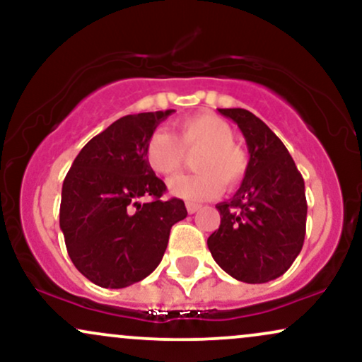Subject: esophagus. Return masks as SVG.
<instances>
[{"instance_id":"1","label":"esophagus","mask_w":362,"mask_h":362,"mask_svg":"<svg viewBox=\"0 0 362 362\" xmlns=\"http://www.w3.org/2000/svg\"><path fill=\"white\" fill-rule=\"evenodd\" d=\"M199 209H201V204H194V202H187V211H189V214L197 213Z\"/></svg>"}]
</instances>
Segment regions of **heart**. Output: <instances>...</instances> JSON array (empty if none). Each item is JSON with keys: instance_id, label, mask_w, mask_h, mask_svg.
<instances>
[{"instance_id": "heart-1", "label": "heart", "mask_w": 362, "mask_h": 362, "mask_svg": "<svg viewBox=\"0 0 362 362\" xmlns=\"http://www.w3.org/2000/svg\"><path fill=\"white\" fill-rule=\"evenodd\" d=\"M175 134L156 129L146 141L144 158L149 168L163 177H172L184 167L185 151H199L194 167L199 173L180 175L170 182L175 197L201 202L221 192L223 181L228 189L238 185L248 167L247 153L233 143V127L214 114H194L173 124Z\"/></svg>"}]
</instances>
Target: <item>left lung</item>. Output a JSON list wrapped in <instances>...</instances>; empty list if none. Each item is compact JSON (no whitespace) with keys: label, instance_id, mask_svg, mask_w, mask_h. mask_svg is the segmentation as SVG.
Listing matches in <instances>:
<instances>
[{"label":"left lung","instance_id":"8db88e82","mask_svg":"<svg viewBox=\"0 0 362 362\" xmlns=\"http://www.w3.org/2000/svg\"><path fill=\"white\" fill-rule=\"evenodd\" d=\"M242 131L248 167L235 195L216 204L211 255L236 281L262 284L282 276L300 255L306 233L305 180L282 141L245 109H218Z\"/></svg>","mask_w":362,"mask_h":362}]
</instances>
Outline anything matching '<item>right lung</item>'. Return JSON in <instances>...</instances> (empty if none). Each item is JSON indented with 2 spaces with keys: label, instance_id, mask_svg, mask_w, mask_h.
<instances>
[{
  "label": "right lung",
  "instance_id": "add662e5",
  "mask_svg": "<svg viewBox=\"0 0 362 362\" xmlns=\"http://www.w3.org/2000/svg\"><path fill=\"white\" fill-rule=\"evenodd\" d=\"M173 112L115 120L83 146L64 178L59 226L66 248L74 267L100 288H127L148 277L163 259L172 226L187 216L184 201L161 199L167 185L144 158L148 138Z\"/></svg>",
  "mask_w": 362,
  "mask_h": 362
}]
</instances>
